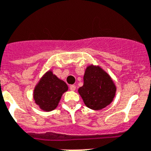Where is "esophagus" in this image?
Returning a JSON list of instances; mask_svg holds the SVG:
<instances>
[{"label": "esophagus", "mask_w": 151, "mask_h": 151, "mask_svg": "<svg viewBox=\"0 0 151 151\" xmlns=\"http://www.w3.org/2000/svg\"><path fill=\"white\" fill-rule=\"evenodd\" d=\"M69 89H70V90L72 91H75L76 90V86H74V85H71L70 86H69Z\"/></svg>", "instance_id": "obj_1"}]
</instances>
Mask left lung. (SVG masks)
I'll return each mask as SVG.
<instances>
[{
	"label": "left lung",
	"instance_id": "8db88e82",
	"mask_svg": "<svg viewBox=\"0 0 151 151\" xmlns=\"http://www.w3.org/2000/svg\"><path fill=\"white\" fill-rule=\"evenodd\" d=\"M83 79L84 84L78 93L87 107L99 110L111 103L116 89L110 76L100 67H88Z\"/></svg>",
	"mask_w": 151,
	"mask_h": 151
}]
</instances>
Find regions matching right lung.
<instances>
[{
    "label": "right lung",
    "instance_id": "right-lung-1",
    "mask_svg": "<svg viewBox=\"0 0 151 151\" xmlns=\"http://www.w3.org/2000/svg\"><path fill=\"white\" fill-rule=\"evenodd\" d=\"M67 90L66 83L49 71L36 86L34 99L44 111H52L57 107L62 94Z\"/></svg>",
    "mask_w": 151,
    "mask_h": 151
}]
</instances>
